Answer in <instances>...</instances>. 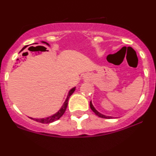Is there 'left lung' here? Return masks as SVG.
I'll use <instances>...</instances> for the list:
<instances>
[{"label": "left lung", "instance_id": "obj_1", "mask_svg": "<svg viewBox=\"0 0 156 156\" xmlns=\"http://www.w3.org/2000/svg\"><path fill=\"white\" fill-rule=\"evenodd\" d=\"M89 105H90V108L93 111V112H94V114H96V115H98V117H100L101 118H105V119H112V118H113V117H110V116H105V115H104V114H102L101 113L98 112V111H97L95 109V108L94 107V105H92V101H90V104H89Z\"/></svg>", "mask_w": 156, "mask_h": 156}]
</instances>
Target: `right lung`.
I'll use <instances>...</instances> for the list:
<instances>
[{
  "label": "right lung",
  "mask_w": 156,
  "mask_h": 156,
  "mask_svg": "<svg viewBox=\"0 0 156 156\" xmlns=\"http://www.w3.org/2000/svg\"><path fill=\"white\" fill-rule=\"evenodd\" d=\"M42 43H44V44H46L48 46H50V44H48V42H44V41H42ZM27 46H28V45L25 46V47L22 49V51H23V50H24L25 48L27 47ZM43 48H44V50H46L45 48H44V47H43ZM75 90H76V87H73V88H72L70 89V90L69 91L67 98H66L65 101H64V104L62 105V108H61L58 111V112H56L55 114H53V115L50 116V117H45V118H40V119H38V118L37 119V118H32V117H30V118L33 119V120H35V121L38 122H41V123H51V122H54L55 120H58V119H59V118L64 114V112H65L66 109H67V104H68V100H69V97L72 95L73 93L75 92Z\"/></svg>",
  "instance_id": "obj_1"
}]
</instances>
